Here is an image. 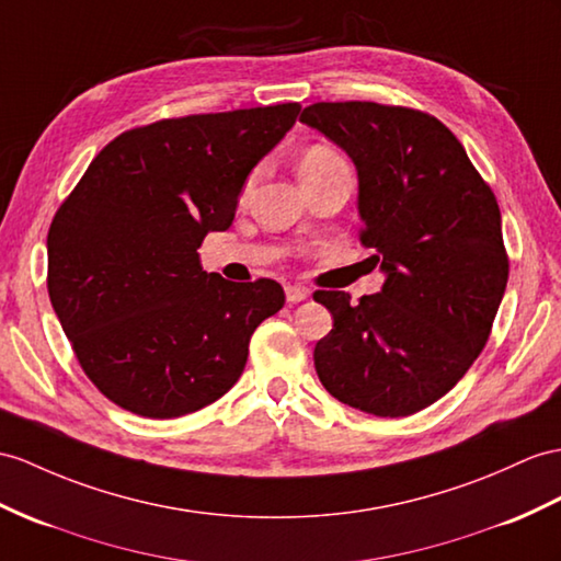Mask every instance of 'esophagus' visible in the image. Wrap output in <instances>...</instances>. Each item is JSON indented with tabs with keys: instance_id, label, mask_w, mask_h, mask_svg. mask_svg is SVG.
<instances>
[{
	"instance_id": "esophagus-1",
	"label": "esophagus",
	"mask_w": 561,
	"mask_h": 561,
	"mask_svg": "<svg viewBox=\"0 0 561 561\" xmlns=\"http://www.w3.org/2000/svg\"><path fill=\"white\" fill-rule=\"evenodd\" d=\"M307 297H309V290L302 288V285H288V288H285V299H288L290 305L302 302Z\"/></svg>"
}]
</instances>
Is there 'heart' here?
Masks as SVG:
<instances>
[{
	"instance_id": "heart-1",
	"label": "heart",
	"mask_w": 561,
	"mask_h": 561,
	"mask_svg": "<svg viewBox=\"0 0 561 561\" xmlns=\"http://www.w3.org/2000/svg\"><path fill=\"white\" fill-rule=\"evenodd\" d=\"M343 163H345V159L340 157V152H335L333 147H328V145H309L305 152L299 154L297 171H299V178H302V183H305V181H313V178H319V175L333 171L337 167H343ZM252 178L254 175H250V181L244 183V193H248V190H250Z\"/></svg>"
}]
</instances>
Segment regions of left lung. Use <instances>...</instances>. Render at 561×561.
Wrapping results in <instances>:
<instances>
[{"mask_svg": "<svg viewBox=\"0 0 561 561\" xmlns=\"http://www.w3.org/2000/svg\"><path fill=\"white\" fill-rule=\"evenodd\" d=\"M299 121L352 157L359 240L388 276L357 305L313 293L333 313L313 366L340 402L416 414L459 383L493 331L510 278L497 199L455 133L419 108L317 102Z\"/></svg>", "mask_w": 561, "mask_h": 561, "instance_id": "1", "label": "left lung"}]
</instances>
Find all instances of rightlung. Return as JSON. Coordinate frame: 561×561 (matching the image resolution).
I'll use <instances>...</instances> for the list:
<instances>
[{"instance_id": "add662e5", "label": "right lung", "mask_w": 561, "mask_h": 561, "mask_svg": "<svg viewBox=\"0 0 561 561\" xmlns=\"http://www.w3.org/2000/svg\"><path fill=\"white\" fill-rule=\"evenodd\" d=\"M297 102L161 118L121 133L51 218L47 290L76 359L106 400L175 419L238 383L256 325L285 305L271 278L202 271L254 163Z\"/></svg>"}]
</instances>
